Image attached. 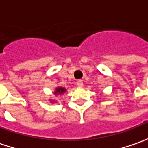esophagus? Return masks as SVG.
<instances>
[{
    "label": "esophagus",
    "instance_id": "obj_1",
    "mask_svg": "<svg viewBox=\"0 0 148 148\" xmlns=\"http://www.w3.org/2000/svg\"><path fill=\"white\" fill-rule=\"evenodd\" d=\"M77 86H79V87H82L83 82L82 81V80H79V81H77Z\"/></svg>",
    "mask_w": 148,
    "mask_h": 148
}]
</instances>
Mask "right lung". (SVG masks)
<instances>
[{
  "label": "right lung",
  "mask_w": 148,
  "mask_h": 148,
  "mask_svg": "<svg viewBox=\"0 0 148 148\" xmlns=\"http://www.w3.org/2000/svg\"><path fill=\"white\" fill-rule=\"evenodd\" d=\"M66 92V89L65 87H62V86H57L55 90H54L53 91V94L54 95H56V96H58V95H63L64 93ZM50 100V102H52V103H56V101L54 100V99H49Z\"/></svg>",
  "instance_id": "obj_1"
}]
</instances>
